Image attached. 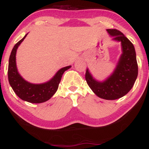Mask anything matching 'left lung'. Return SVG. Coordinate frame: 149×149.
Instances as JSON below:
<instances>
[{
    "instance_id": "left-lung-1",
    "label": "left lung",
    "mask_w": 149,
    "mask_h": 149,
    "mask_svg": "<svg viewBox=\"0 0 149 149\" xmlns=\"http://www.w3.org/2000/svg\"><path fill=\"white\" fill-rule=\"evenodd\" d=\"M113 40L120 42L122 54L115 69L107 78L99 81L93 78L88 69L85 80L97 97L114 100L125 96L132 88L138 75V65L134 45L124 34L117 29H107Z\"/></svg>"
}]
</instances>
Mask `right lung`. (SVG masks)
Segmentation results:
<instances>
[{
	"instance_id": "right-lung-1",
	"label": "right lung",
	"mask_w": 149,
	"mask_h": 149,
	"mask_svg": "<svg viewBox=\"0 0 149 149\" xmlns=\"http://www.w3.org/2000/svg\"><path fill=\"white\" fill-rule=\"evenodd\" d=\"M27 34L17 43L15 44L10 54L8 64V80L15 94L21 100L33 104L42 103L49 100L55 94L63 73L70 69L71 66L61 68L50 80L44 83L33 84L24 79L18 72L17 68L16 53L18 47L24 40Z\"/></svg>"
}]
</instances>
